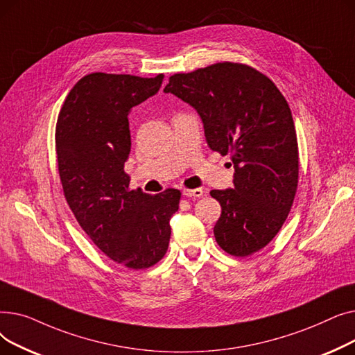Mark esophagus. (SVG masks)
<instances>
[{"instance_id": "obj_1", "label": "esophagus", "mask_w": 355, "mask_h": 355, "mask_svg": "<svg viewBox=\"0 0 355 355\" xmlns=\"http://www.w3.org/2000/svg\"><path fill=\"white\" fill-rule=\"evenodd\" d=\"M182 194L185 197H196V198H200L204 196V191L201 189H194V190H189V189H184L182 190Z\"/></svg>"}]
</instances>
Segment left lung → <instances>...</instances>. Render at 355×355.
Segmentation results:
<instances>
[{
    "label": "left lung",
    "instance_id": "obj_1",
    "mask_svg": "<svg viewBox=\"0 0 355 355\" xmlns=\"http://www.w3.org/2000/svg\"><path fill=\"white\" fill-rule=\"evenodd\" d=\"M164 92L197 110L207 145L233 162L234 187L210 191L221 206L218 246L239 257L263 249L281 230L297 187L300 158L286 99L265 74L230 62L174 74Z\"/></svg>",
    "mask_w": 355,
    "mask_h": 355
}]
</instances>
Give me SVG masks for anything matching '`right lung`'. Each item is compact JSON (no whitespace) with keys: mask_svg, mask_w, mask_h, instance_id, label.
<instances>
[{"mask_svg":"<svg viewBox=\"0 0 355 355\" xmlns=\"http://www.w3.org/2000/svg\"><path fill=\"white\" fill-rule=\"evenodd\" d=\"M164 74L92 73L73 86L55 126L64 197L80 227L106 256L129 269L164 257L181 193L129 190L130 109L158 93Z\"/></svg>","mask_w":355,"mask_h":355,"instance_id":"add662e5","label":"right lung"}]
</instances>
